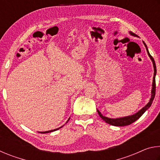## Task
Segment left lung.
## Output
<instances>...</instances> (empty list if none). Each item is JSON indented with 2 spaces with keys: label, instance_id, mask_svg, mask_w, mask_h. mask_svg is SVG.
I'll return each instance as SVG.
<instances>
[{
  "label": "left lung",
  "instance_id": "8db88e82",
  "mask_svg": "<svg viewBox=\"0 0 160 160\" xmlns=\"http://www.w3.org/2000/svg\"><path fill=\"white\" fill-rule=\"evenodd\" d=\"M130 34H131V35H133V36H135V37H138L136 34H134L133 32H130ZM143 44H144V45L145 46V48H146V50H147V51H148V56H150V59L152 60V61L153 66H154V77H153V82H152V95H151V98L150 99V102H148V104L146 105L145 107H143L141 110H140L139 112L135 113V114H133L132 116H126V117L119 118H109L105 117V116H102V113H100L98 110H97V112H98L100 117H101L103 120L105 121V122H107V123L110 124V125L115 126H124L130 125V124H131L133 122H135V121H137L138 119L140 116H141L143 113L145 112V111L148 109L150 107L151 104H152V102H153L154 98H155V91H156V82H155V75H156V72H157L156 65H155V60H154L152 56L150 54V53H149V51L148 50V47H147V46H146L145 43L143 42Z\"/></svg>",
  "mask_w": 160,
  "mask_h": 160
}]
</instances>
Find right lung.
Returning <instances> with one entry per match:
<instances>
[{"instance_id":"1","label":"right lung","mask_w":160,"mask_h":160,"mask_svg":"<svg viewBox=\"0 0 160 160\" xmlns=\"http://www.w3.org/2000/svg\"><path fill=\"white\" fill-rule=\"evenodd\" d=\"M69 120V119H68ZM62 127V126H61ZM61 127H60V128H56V129H54V130H51V131H45V132H41V133H47V132H53V131H56V130H58L59 128H61Z\"/></svg>"}]
</instances>
